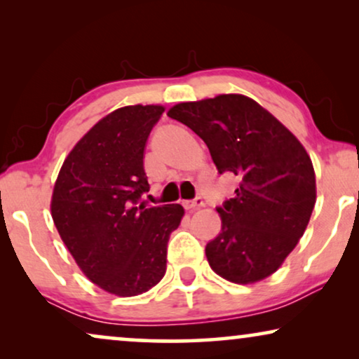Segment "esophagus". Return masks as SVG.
Instances as JSON below:
<instances>
[{
	"mask_svg": "<svg viewBox=\"0 0 359 359\" xmlns=\"http://www.w3.org/2000/svg\"><path fill=\"white\" fill-rule=\"evenodd\" d=\"M183 205L186 210L193 212V210H198L201 208H204V201L201 198H196L194 201H183Z\"/></svg>",
	"mask_w": 359,
	"mask_h": 359,
	"instance_id": "esophagus-1",
	"label": "esophagus"
}]
</instances>
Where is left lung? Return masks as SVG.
I'll return each instance as SVG.
<instances>
[{
	"label": "left lung",
	"instance_id": "left-lung-1",
	"mask_svg": "<svg viewBox=\"0 0 359 359\" xmlns=\"http://www.w3.org/2000/svg\"><path fill=\"white\" fill-rule=\"evenodd\" d=\"M168 116L205 142L219 173L238 176L217 212L220 233L205 257L220 278L253 284L271 276L306 232L317 199L312 160L297 137L243 95L180 102Z\"/></svg>",
	"mask_w": 359,
	"mask_h": 359
}]
</instances>
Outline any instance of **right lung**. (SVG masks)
<instances>
[{"instance_id":"1","label":"right lung","mask_w":359,"mask_h":359,"mask_svg":"<svg viewBox=\"0 0 359 359\" xmlns=\"http://www.w3.org/2000/svg\"><path fill=\"white\" fill-rule=\"evenodd\" d=\"M160 104L124 106L97 121L63 161L50 212L68 252L97 287L144 294L166 273V245L183 205H139L150 189L144 151Z\"/></svg>"}]
</instances>
